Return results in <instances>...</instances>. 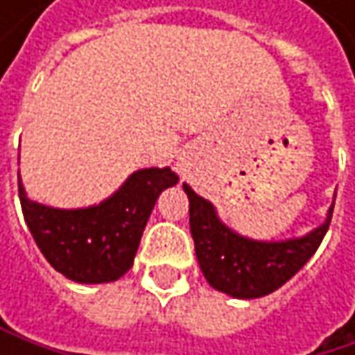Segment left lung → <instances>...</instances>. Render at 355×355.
Listing matches in <instances>:
<instances>
[{"instance_id":"obj_1","label":"left lung","mask_w":355,"mask_h":355,"mask_svg":"<svg viewBox=\"0 0 355 355\" xmlns=\"http://www.w3.org/2000/svg\"><path fill=\"white\" fill-rule=\"evenodd\" d=\"M182 189L189 197V224L199 267L211 288L232 298H261L282 288L315 254L333 216L331 205L327 220L302 239L261 243L230 230L214 205L187 182Z\"/></svg>"}]
</instances>
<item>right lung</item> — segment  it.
<instances>
[{"instance_id":"1","label":"right lung","mask_w":355,"mask_h":355,"mask_svg":"<svg viewBox=\"0 0 355 355\" xmlns=\"http://www.w3.org/2000/svg\"><path fill=\"white\" fill-rule=\"evenodd\" d=\"M171 168H144L98 205L57 209L31 201L18 178L26 226L44 259L78 284H107L125 275L137 252L158 195L177 184Z\"/></svg>"}]
</instances>
